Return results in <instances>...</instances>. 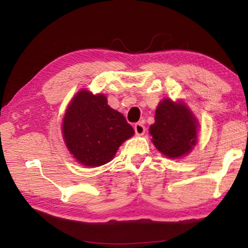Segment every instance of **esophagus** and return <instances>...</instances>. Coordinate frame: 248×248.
Listing matches in <instances>:
<instances>
[{
  "instance_id": "obj_1",
  "label": "esophagus",
  "mask_w": 248,
  "mask_h": 248,
  "mask_svg": "<svg viewBox=\"0 0 248 248\" xmlns=\"http://www.w3.org/2000/svg\"><path fill=\"white\" fill-rule=\"evenodd\" d=\"M134 131H136L137 136H142L145 132V127L141 123H138L134 124Z\"/></svg>"
}]
</instances>
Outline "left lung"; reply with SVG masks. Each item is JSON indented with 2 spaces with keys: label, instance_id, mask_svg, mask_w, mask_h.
<instances>
[{
  "label": "left lung",
  "instance_id": "8db88e82",
  "mask_svg": "<svg viewBox=\"0 0 248 248\" xmlns=\"http://www.w3.org/2000/svg\"><path fill=\"white\" fill-rule=\"evenodd\" d=\"M154 119L150 127L152 142L166 156L182 157L196 145L198 121L183 102L163 99L156 107Z\"/></svg>",
  "mask_w": 248,
  "mask_h": 248
}]
</instances>
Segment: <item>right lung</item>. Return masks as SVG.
I'll list each match as a JSON object with an SVG mask.
<instances>
[{"instance_id": "1", "label": "right lung", "mask_w": 248, "mask_h": 248, "mask_svg": "<svg viewBox=\"0 0 248 248\" xmlns=\"http://www.w3.org/2000/svg\"><path fill=\"white\" fill-rule=\"evenodd\" d=\"M62 133L79 164L95 167L110 162L134 130L123 114L109 106L106 96L82 90L66 108Z\"/></svg>"}]
</instances>
